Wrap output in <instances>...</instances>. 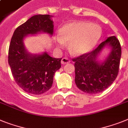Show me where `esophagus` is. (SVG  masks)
<instances>
[{
  "instance_id": "1",
  "label": "esophagus",
  "mask_w": 128,
  "mask_h": 128,
  "mask_svg": "<svg viewBox=\"0 0 128 128\" xmlns=\"http://www.w3.org/2000/svg\"><path fill=\"white\" fill-rule=\"evenodd\" d=\"M70 62V60L69 58H68L66 57H64L62 59V60H61V63L62 64H68Z\"/></svg>"
}]
</instances>
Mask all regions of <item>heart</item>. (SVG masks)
I'll list each match as a JSON object with an SVG mask.
<instances>
[{
	"label": "heart",
	"instance_id": "heart-1",
	"mask_svg": "<svg viewBox=\"0 0 128 128\" xmlns=\"http://www.w3.org/2000/svg\"><path fill=\"white\" fill-rule=\"evenodd\" d=\"M102 34L100 26L87 21H75L65 24L58 32L55 42L59 48L69 42V49L74 55H81L90 51Z\"/></svg>",
	"mask_w": 128,
	"mask_h": 128
}]
</instances>
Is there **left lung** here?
<instances>
[{
	"label": "left lung",
	"mask_w": 128,
	"mask_h": 128,
	"mask_svg": "<svg viewBox=\"0 0 128 128\" xmlns=\"http://www.w3.org/2000/svg\"><path fill=\"white\" fill-rule=\"evenodd\" d=\"M106 46L111 49L104 62L97 56ZM121 46L115 36H110L92 51L73 58L75 62V82L77 88L88 94H97L105 90L114 82L118 74Z\"/></svg>",
	"instance_id": "obj_1"
}]
</instances>
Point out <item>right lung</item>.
<instances>
[{"label":"right lung","instance_id":"right-lung-1","mask_svg":"<svg viewBox=\"0 0 128 128\" xmlns=\"http://www.w3.org/2000/svg\"><path fill=\"white\" fill-rule=\"evenodd\" d=\"M52 16L36 15L31 17L14 31L8 51V64L16 82L28 94L40 95L52 86L54 73L60 68L61 59L52 58L46 52L32 54L23 44L28 34L46 32L52 36Z\"/></svg>","mask_w":128,"mask_h":128}]
</instances>
